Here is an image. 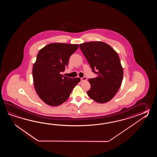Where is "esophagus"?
<instances>
[{"label":"esophagus","mask_w":157,"mask_h":157,"mask_svg":"<svg viewBox=\"0 0 157 157\" xmlns=\"http://www.w3.org/2000/svg\"><path fill=\"white\" fill-rule=\"evenodd\" d=\"M86 80L87 78L86 77H85V76L81 78V82H84V81H86Z\"/></svg>","instance_id":"obj_1"}]
</instances>
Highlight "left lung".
Instances as JSON below:
<instances>
[{"mask_svg": "<svg viewBox=\"0 0 157 157\" xmlns=\"http://www.w3.org/2000/svg\"><path fill=\"white\" fill-rule=\"evenodd\" d=\"M80 48L97 77L89 78L91 88L87 91L91 99L104 103L113 98L122 82L124 71L117 52L101 41L81 44Z\"/></svg>", "mask_w": 157, "mask_h": 157, "instance_id": "left-lung-1", "label": "left lung"}]
</instances>
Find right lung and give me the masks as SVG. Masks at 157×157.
<instances>
[{"label": "right lung", "mask_w": 157, "mask_h": 157, "mask_svg": "<svg viewBox=\"0 0 157 157\" xmlns=\"http://www.w3.org/2000/svg\"><path fill=\"white\" fill-rule=\"evenodd\" d=\"M78 48V44H50L37 54L33 68V84L39 97L48 105L63 103L81 81L79 77L72 78L60 74Z\"/></svg>", "instance_id": "1"}]
</instances>
